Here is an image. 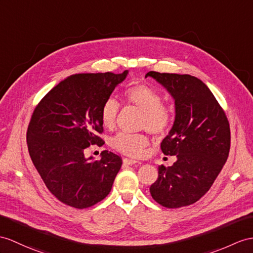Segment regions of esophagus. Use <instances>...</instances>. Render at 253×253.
Masks as SVG:
<instances>
[{"label":"esophagus","instance_id":"obj_1","mask_svg":"<svg viewBox=\"0 0 253 253\" xmlns=\"http://www.w3.org/2000/svg\"><path fill=\"white\" fill-rule=\"evenodd\" d=\"M136 163H139L138 161H136V160H132V159H127V158L123 159V164H126V165H133Z\"/></svg>","mask_w":253,"mask_h":253}]
</instances>
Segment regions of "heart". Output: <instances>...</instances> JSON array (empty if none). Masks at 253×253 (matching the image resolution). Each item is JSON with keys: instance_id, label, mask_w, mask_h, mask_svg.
Returning a JSON list of instances; mask_svg holds the SVG:
<instances>
[{"instance_id": "heart-1", "label": "heart", "mask_w": 253, "mask_h": 253, "mask_svg": "<svg viewBox=\"0 0 253 253\" xmlns=\"http://www.w3.org/2000/svg\"><path fill=\"white\" fill-rule=\"evenodd\" d=\"M125 102L127 105L143 112L141 128H146L157 136L168 132L174 122V113L169 106L163 104L160 92L149 84H137L125 90ZM120 113V104L114 97H108L101 108V120L107 130L112 131L117 126ZM149 145V139L144 134L120 133L113 138L112 146L115 150L130 158H140Z\"/></svg>"}]
</instances>
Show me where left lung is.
Returning <instances> with one entry per match:
<instances>
[{"label":"left lung","instance_id":"8db88e82","mask_svg":"<svg viewBox=\"0 0 253 253\" xmlns=\"http://www.w3.org/2000/svg\"><path fill=\"white\" fill-rule=\"evenodd\" d=\"M148 76L161 84L175 100L174 126L162 140L161 150L165 156L177 157L171 166H159L150 194L166 208L188 206L211 189L229 157V120L199 78L153 71Z\"/></svg>","mask_w":253,"mask_h":253}]
</instances>
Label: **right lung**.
Segmentation results:
<instances>
[{"label": "right lung", "mask_w": 253, "mask_h": 253, "mask_svg": "<svg viewBox=\"0 0 253 253\" xmlns=\"http://www.w3.org/2000/svg\"><path fill=\"white\" fill-rule=\"evenodd\" d=\"M121 74H75L42 98L27 132L30 157L48 190L64 204L78 209L95 205L108 195L122 159L108 150L101 160L84 158L85 148L102 146L101 108Z\"/></svg>", "instance_id": "1"}]
</instances>
